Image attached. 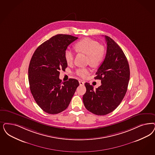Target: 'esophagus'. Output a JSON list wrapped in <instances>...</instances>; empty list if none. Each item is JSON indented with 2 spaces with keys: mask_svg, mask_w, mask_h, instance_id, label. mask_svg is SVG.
Returning a JSON list of instances; mask_svg holds the SVG:
<instances>
[{
  "mask_svg": "<svg viewBox=\"0 0 155 155\" xmlns=\"http://www.w3.org/2000/svg\"><path fill=\"white\" fill-rule=\"evenodd\" d=\"M79 83H80V85H84V82L82 81H79Z\"/></svg>",
  "mask_w": 155,
  "mask_h": 155,
  "instance_id": "1",
  "label": "esophagus"
}]
</instances>
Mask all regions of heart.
<instances>
[{"label": "heart", "instance_id": "b5f03b06", "mask_svg": "<svg viewBox=\"0 0 155 155\" xmlns=\"http://www.w3.org/2000/svg\"><path fill=\"white\" fill-rule=\"evenodd\" d=\"M77 52L81 53L87 55V63L93 67L99 66L103 62L105 57V50L103 46L96 41L86 38L79 41L74 45ZM64 59L68 64L73 62L74 54L69 49L64 51ZM89 73V69L87 68H80L76 70L75 74L78 76L84 78Z\"/></svg>", "mask_w": 155, "mask_h": 155}]
</instances>
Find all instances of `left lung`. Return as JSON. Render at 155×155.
<instances>
[{"label": "left lung", "mask_w": 155, "mask_h": 155, "mask_svg": "<svg viewBox=\"0 0 155 155\" xmlns=\"http://www.w3.org/2000/svg\"><path fill=\"white\" fill-rule=\"evenodd\" d=\"M105 37L106 56L94 77L101 80V85L94 89L86 82V91L82 98L86 109L100 116L112 112L120 105L127 93L130 78L128 60L122 49L112 38Z\"/></svg>", "instance_id": "8db88e82"}]
</instances>
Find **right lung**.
Wrapping results in <instances>:
<instances>
[{"mask_svg":"<svg viewBox=\"0 0 155 155\" xmlns=\"http://www.w3.org/2000/svg\"><path fill=\"white\" fill-rule=\"evenodd\" d=\"M78 38L58 34L41 44L32 55L28 67V82L32 96L38 106L48 114L64 110L77 87V80L62 82L59 71L68 67L64 51Z\"/></svg>","mask_w":155,"mask_h":155,"instance_id":"add662e5","label":"right lung"}]
</instances>
